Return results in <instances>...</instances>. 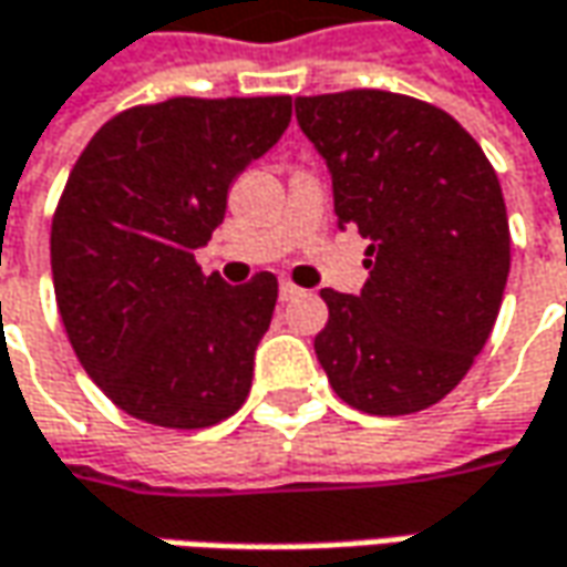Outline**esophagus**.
<instances>
[{"label":"esophagus","instance_id":"esophagus-1","mask_svg":"<svg viewBox=\"0 0 567 567\" xmlns=\"http://www.w3.org/2000/svg\"><path fill=\"white\" fill-rule=\"evenodd\" d=\"M301 295L303 291L295 282H288V279L279 282V298H282V301H295V298H301Z\"/></svg>","mask_w":567,"mask_h":567}]
</instances>
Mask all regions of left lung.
Instances as JSON below:
<instances>
[{
  "label": "left lung",
  "mask_w": 567,
  "mask_h": 567,
  "mask_svg": "<svg viewBox=\"0 0 567 567\" xmlns=\"http://www.w3.org/2000/svg\"><path fill=\"white\" fill-rule=\"evenodd\" d=\"M295 115L332 175L339 228L370 238L361 295L320 291L317 361L363 414L423 411L464 380L496 326L512 266L496 172L449 112L414 96H298Z\"/></svg>",
  "instance_id": "8db88e82"
}]
</instances>
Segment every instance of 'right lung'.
<instances>
[{
    "label": "right lung",
    "mask_w": 567,
    "mask_h": 567,
    "mask_svg": "<svg viewBox=\"0 0 567 567\" xmlns=\"http://www.w3.org/2000/svg\"><path fill=\"white\" fill-rule=\"evenodd\" d=\"M288 122L291 96H175L109 118L71 168L50 238L55 301L81 367L131 417L204 430L245 404L279 282L204 276L194 250Z\"/></svg>",
    "instance_id": "add662e5"
}]
</instances>
